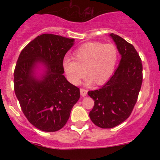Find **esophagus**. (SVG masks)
<instances>
[{
	"instance_id": "1",
	"label": "esophagus",
	"mask_w": 160,
	"mask_h": 160,
	"mask_svg": "<svg viewBox=\"0 0 160 160\" xmlns=\"http://www.w3.org/2000/svg\"><path fill=\"white\" fill-rule=\"evenodd\" d=\"M80 94H81V95L82 97H85L86 94H87V90L85 89H80Z\"/></svg>"
}]
</instances>
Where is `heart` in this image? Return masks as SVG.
Instances as JSON below:
<instances>
[{
    "label": "heart",
    "mask_w": 160,
    "mask_h": 160,
    "mask_svg": "<svg viewBox=\"0 0 160 160\" xmlns=\"http://www.w3.org/2000/svg\"><path fill=\"white\" fill-rule=\"evenodd\" d=\"M73 56L74 60L65 58L62 63L68 81L78 85L86 73L89 82L94 81L100 85L107 81L113 74L118 51L113 43L89 42L77 49Z\"/></svg>",
    "instance_id": "b5f03b06"
}]
</instances>
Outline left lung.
I'll list each match as a JSON object with an SVG mask.
<instances>
[{"label":"left lung","instance_id":"1","mask_svg":"<svg viewBox=\"0 0 160 160\" xmlns=\"http://www.w3.org/2000/svg\"><path fill=\"white\" fill-rule=\"evenodd\" d=\"M110 36L121 55L120 65L101 89L88 92L95 102L89 117L93 123L102 128L115 127L129 117L143 80L141 59L133 45L117 34Z\"/></svg>","mask_w":160,"mask_h":160}]
</instances>
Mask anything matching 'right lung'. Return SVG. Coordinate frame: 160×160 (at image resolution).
Listing matches in <instances>:
<instances>
[{
  "label": "right lung",
  "mask_w": 160,
  "mask_h": 160,
  "mask_svg": "<svg viewBox=\"0 0 160 160\" xmlns=\"http://www.w3.org/2000/svg\"><path fill=\"white\" fill-rule=\"evenodd\" d=\"M74 39L52 34L38 36L22 50L14 70V91L28 120L43 132L61 129L80 98V89L64 76L63 60ZM38 62L45 75L35 78Z\"/></svg>",
  "instance_id": "1"
}]
</instances>
